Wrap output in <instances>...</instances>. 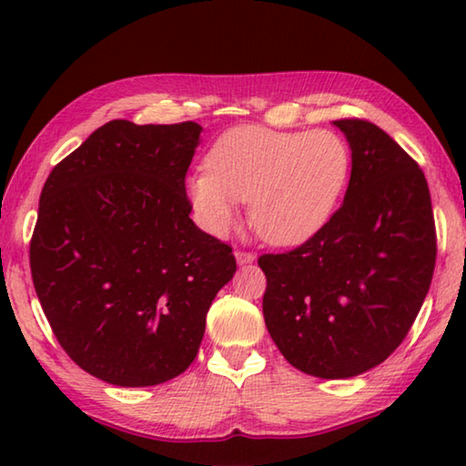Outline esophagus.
I'll return each mask as SVG.
<instances>
[{
  "mask_svg": "<svg viewBox=\"0 0 466 466\" xmlns=\"http://www.w3.org/2000/svg\"><path fill=\"white\" fill-rule=\"evenodd\" d=\"M236 263L238 265H250L257 261V255H252V252H247V250H236Z\"/></svg>",
  "mask_w": 466,
  "mask_h": 466,
  "instance_id": "obj_1",
  "label": "esophagus"
}]
</instances>
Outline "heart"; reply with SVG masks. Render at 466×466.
Returning a JSON list of instances; mask_svg holds the SVG:
<instances>
[{"instance_id": "1", "label": "heart", "mask_w": 466, "mask_h": 466, "mask_svg": "<svg viewBox=\"0 0 466 466\" xmlns=\"http://www.w3.org/2000/svg\"><path fill=\"white\" fill-rule=\"evenodd\" d=\"M187 178V195L205 230L222 236L236 224V201H248L250 224L279 247L312 238L335 214L350 180L351 152L330 129L236 127Z\"/></svg>"}]
</instances>
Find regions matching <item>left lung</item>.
<instances>
[{
  "mask_svg": "<svg viewBox=\"0 0 466 466\" xmlns=\"http://www.w3.org/2000/svg\"><path fill=\"white\" fill-rule=\"evenodd\" d=\"M351 149L343 205L322 230L283 255L258 258L265 325L299 372L345 380L403 343L436 265L428 180L389 133L333 121Z\"/></svg>",
  "mask_w": 466,
  "mask_h": 466,
  "instance_id": "1",
  "label": "left lung"
}]
</instances>
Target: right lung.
Segmentation results:
<instances>
[{
	"label": "right lung",
	"instance_id": "add662e5",
	"mask_svg": "<svg viewBox=\"0 0 466 466\" xmlns=\"http://www.w3.org/2000/svg\"><path fill=\"white\" fill-rule=\"evenodd\" d=\"M201 131L110 121L43 187L30 240L36 296L67 356L108 384L183 374L236 273L232 248L188 218L185 177Z\"/></svg>",
	"mask_w": 466,
	"mask_h": 466
}]
</instances>
